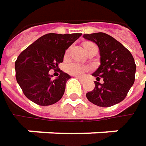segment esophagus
<instances>
[{"label":"esophagus","instance_id":"1","mask_svg":"<svg viewBox=\"0 0 146 146\" xmlns=\"http://www.w3.org/2000/svg\"><path fill=\"white\" fill-rule=\"evenodd\" d=\"M76 78H78V80H83V77H80V76H76Z\"/></svg>","mask_w":146,"mask_h":146}]
</instances>
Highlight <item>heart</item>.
<instances>
[{"label": "heart", "instance_id": "b5f03b06", "mask_svg": "<svg viewBox=\"0 0 146 146\" xmlns=\"http://www.w3.org/2000/svg\"><path fill=\"white\" fill-rule=\"evenodd\" d=\"M88 68L81 63L78 62H71L67 66V71L68 73L73 75H81L87 71Z\"/></svg>", "mask_w": 146, "mask_h": 146}]
</instances>
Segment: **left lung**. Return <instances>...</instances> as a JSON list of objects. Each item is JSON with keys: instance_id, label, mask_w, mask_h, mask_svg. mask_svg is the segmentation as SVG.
Listing matches in <instances>:
<instances>
[{"instance_id": "1", "label": "left lung", "mask_w": 146, "mask_h": 146, "mask_svg": "<svg viewBox=\"0 0 146 146\" xmlns=\"http://www.w3.org/2000/svg\"><path fill=\"white\" fill-rule=\"evenodd\" d=\"M85 40L97 44L101 65L93 73L96 87L86 94L93 104L109 107L124 100L134 83L136 65L130 51L113 37L105 33L84 35ZM102 77L103 82H99Z\"/></svg>"}]
</instances>
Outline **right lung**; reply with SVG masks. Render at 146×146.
Wrapping results in <instances>:
<instances>
[{
	"instance_id": "1",
	"label": "right lung",
	"mask_w": 146,
	"mask_h": 146,
	"mask_svg": "<svg viewBox=\"0 0 146 146\" xmlns=\"http://www.w3.org/2000/svg\"><path fill=\"white\" fill-rule=\"evenodd\" d=\"M81 35L50 33L21 52L15 62L16 79L29 100L40 106H50L61 100L71 76L61 71L53 79L49 71L58 68L66 50Z\"/></svg>"
}]
</instances>
